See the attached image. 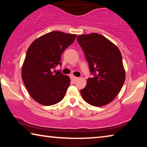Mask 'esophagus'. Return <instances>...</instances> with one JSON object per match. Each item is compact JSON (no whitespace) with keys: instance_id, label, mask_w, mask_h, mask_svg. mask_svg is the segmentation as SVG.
I'll return each instance as SVG.
<instances>
[{"instance_id":"34e87169","label":"esophagus","mask_w":147,"mask_h":147,"mask_svg":"<svg viewBox=\"0 0 147 147\" xmlns=\"http://www.w3.org/2000/svg\"><path fill=\"white\" fill-rule=\"evenodd\" d=\"M78 79V77H76L73 75H71V82L73 83H75Z\"/></svg>"}]
</instances>
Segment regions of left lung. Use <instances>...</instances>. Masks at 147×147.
Instances as JSON below:
<instances>
[{
  "mask_svg": "<svg viewBox=\"0 0 147 147\" xmlns=\"http://www.w3.org/2000/svg\"><path fill=\"white\" fill-rule=\"evenodd\" d=\"M77 41L93 75L80 90L82 96L92 106L106 105L116 97L125 81L121 52L105 37L96 33L80 35Z\"/></svg>",
  "mask_w": 147,
  "mask_h": 147,
  "instance_id": "1",
  "label": "left lung"
}]
</instances>
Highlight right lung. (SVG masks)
<instances>
[{
	"label": "right lung",
	"mask_w": 147,
	"mask_h": 147,
	"mask_svg": "<svg viewBox=\"0 0 147 147\" xmlns=\"http://www.w3.org/2000/svg\"><path fill=\"white\" fill-rule=\"evenodd\" d=\"M76 37V34L51 32L36 39L27 50L22 78L32 98L42 105L58 103L66 93L70 78L54 69L61 66L62 53Z\"/></svg>",
	"instance_id": "1"
}]
</instances>
